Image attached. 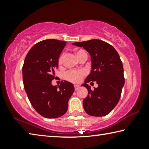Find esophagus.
Instances as JSON below:
<instances>
[{
    "mask_svg": "<svg viewBox=\"0 0 149 149\" xmlns=\"http://www.w3.org/2000/svg\"><path fill=\"white\" fill-rule=\"evenodd\" d=\"M74 88H75V91H77L79 89V86L77 85H74Z\"/></svg>",
    "mask_w": 149,
    "mask_h": 149,
    "instance_id": "1",
    "label": "esophagus"
}]
</instances>
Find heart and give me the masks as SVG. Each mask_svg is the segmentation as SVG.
Returning a JSON list of instances; mask_svg holds the SVG:
<instances>
[{"label": "heart", "instance_id": "1", "mask_svg": "<svg viewBox=\"0 0 149 149\" xmlns=\"http://www.w3.org/2000/svg\"><path fill=\"white\" fill-rule=\"evenodd\" d=\"M75 54H76L77 57L80 60L83 56L85 55H87V52L85 50L83 49H78L75 51ZM64 58V54H61L58 58V65H62L63 63V60ZM85 75V72L84 70H79V71H74V70H70L66 72L65 76V78L70 81L74 83H78L81 80L82 77Z\"/></svg>", "mask_w": 149, "mask_h": 149}]
</instances>
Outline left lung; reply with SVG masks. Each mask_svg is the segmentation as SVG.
Listing matches in <instances>:
<instances>
[{
	"mask_svg": "<svg viewBox=\"0 0 149 149\" xmlns=\"http://www.w3.org/2000/svg\"><path fill=\"white\" fill-rule=\"evenodd\" d=\"M83 47L91 57V72L81 86L88 90L83 100L85 112L93 116H104L117 105L124 85L123 64L112 45L99 39L72 43ZM96 81L98 87L91 90L87 83Z\"/></svg>",
	"mask_w": 149,
	"mask_h": 149,
	"instance_id": "8db88e82",
	"label": "left lung"
}]
</instances>
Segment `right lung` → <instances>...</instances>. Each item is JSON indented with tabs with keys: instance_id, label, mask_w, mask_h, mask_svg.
<instances>
[{
	"instance_id": "obj_1",
	"label": "right lung",
	"mask_w": 149,
	"mask_h": 149,
	"mask_svg": "<svg viewBox=\"0 0 149 149\" xmlns=\"http://www.w3.org/2000/svg\"><path fill=\"white\" fill-rule=\"evenodd\" d=\"M66 42L43 40L31 47L22 68L24 89L34 109L42 116L56 118L67 112L74 85L62 81L58 87L52 85L58 60Z\"/></svg>"
}]
</instances>
